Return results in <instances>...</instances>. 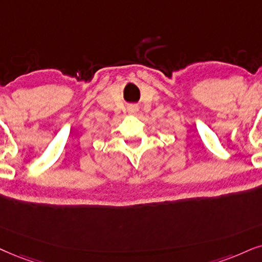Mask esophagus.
I'll use <instances>...</instances> for the list:
<instances>
[{"instance_id":"obj_1","label":"esophagus","mask_w":262,"mask_h":262,"mask_svg":"<svg viewBox=\"0 0 262 262\" xmlns=\"http://www.w3.org/2000/svg\"><path fill=\"white\" fill-rule=\"evenodd\" d=\"M138 111H139V108H138V106H135V105H132V106L128 107V114L129 115H133V116L137 115Z\"/></svg>"}]
</instances>
